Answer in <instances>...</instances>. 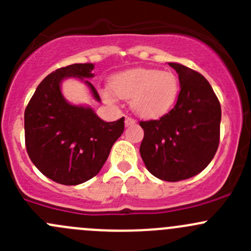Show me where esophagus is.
Masks as SVG:
<instances>
[{
  "label": "esophagus",
  "mask_w": 251,
  "mask_h": 251,
  "mask_svg": "<svg viewBox=\"0 0 251 251\" xmlns=\"http://www.w3.org/2000/svg\"><path fill=\"white\" fill-rule=\"evenodd\" d=\"M133 124H136L135 119L131 118V116H126V118H125V126H131V125H133Z\"/></svg>",
  "instance_id": "1"
}]
</instances>
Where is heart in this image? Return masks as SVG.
<instances>
[{
    "label": "heart",
    "mask_w": 251,
    "mask_h": 251,
    "mask_svg": "<svg viewBox=\"0 0 251 251\" xmlns=\"http://www.w3.org/2000/svg\"><path fill=\"white\" fill-rule=\"evenodd\" d=\"M110 87L113 91L108 88L102 91L105 102H115L116 94L124 100H130L131 108L137 115L151 119L171 109L178 96L179 82L171 72L140 68L115 75L111 78Z\"/></svg>",
    "instance_id": "heart-1"
}]
</instances>
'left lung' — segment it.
I'll use <instances>...</instances> for the list:
<instances>
[{
  "label": "left lung",
  "mask_w": 251,
  "mask_h": 251,
  "mask_svg": "<svg viewBox=\"0 0 251 251\" xmlns=\"http://www.w3.org/2000/svg\"><path fill=\"white\" fill-rule=\"evenodd\" d=\"M181 91L175 107L158 120L140 121L144 137L140 153L151 175L168 182L201 173L216 154L221 105L203 75L177 63Z\"/></svg>",
  "instance_id": "1"
}]
</instances>
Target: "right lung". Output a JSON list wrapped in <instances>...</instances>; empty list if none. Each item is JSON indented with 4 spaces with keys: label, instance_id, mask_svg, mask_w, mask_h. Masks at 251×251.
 <instances>
[{
    "label": "right lung",
    "instance_id": "right-lung-1",
    "mask_svg": "<svg viewBox=\"0 0 251 251\" xmlns=\"http://www.w3.org/2000/svg\"><path fill=\"white\" fill-rule=\"evenodd\" d=\"M91 63L72 64L50 73L37 86L24 113L25 146L34 165L57 183L76 186L100 173L115 141L123 135L124 118L107 123L92 108L65 100L60 82L67 77H93ZM93 98L97 90L85 80Z\"/></svg>",
    "mask_w": 251,
    "mask_h": 251
}]
</instances>
